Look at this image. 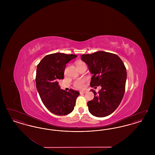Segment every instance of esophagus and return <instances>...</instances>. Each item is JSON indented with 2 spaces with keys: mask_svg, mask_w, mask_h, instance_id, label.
<instances>
[{
  "mask_svg": "<svg viewBox=\"0 0 155 155\" xmlns=\"http://www.w3.org/2000/svg\"><path fill=\"white\" fill-rule=\"evenodd\" d=\"M87 92V91H86V90H85V91H81L80 92V94H86Z\"/></svg>",
  "mask_w": 155,
  "mask_h": 155,
  "instance_id": "34e87169",
  "label": "esophagus"
}]
</instances>
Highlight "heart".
I'll use <instances>...</instances> for the list:
<instances>
[{
    "instance_id": "b5f03b06",
    "label": "heart",
    "mask_w": 155,
    "mask_h": 155,
    "mask_svg": "<svg viewBox=\"0 0 155 155\" xmlns=\"http://www.w3.org/2000/svg\"><path fill=\"white\" fill-rule=\"evenodd\" d=\"M84 63L81 62V61H79L77 63V66L78 65V64H83ZM85 82V80L84 79H81V80H77L74 82V87L78 89H82L84 88V84Z\"/></svg>"
}]
</instances>
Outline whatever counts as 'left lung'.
Segmentation results:
<instances>
[{"mask_svg": "<svg viewBox=\"0 0 155 155\" xmlns=\"http://www.w3.org/2000/svg\"><path fill=\"white\" fill-rule=\"evenodd\" d=\"M81 59L88 67L92 77L91 87L101 86L94 97L87 103L89 111L93 116L103 117L118 107L125 92L127 71L123 61L117 55L99 51L82 54Z\"/></svg>", "mask_w": 155, "mask_h": 155, "instance_id": "8db88e82", "label": "left lung"}]
</instances>
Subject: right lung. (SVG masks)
Instances as JSON below:
<instances>
[{"label":"right lung","instance_id":"right-lung-1","mask_svg":"<svg viewBox=\"0 0 155 155\" xmlns=\"http://www.w3.org/2000/svg\"><path fill=\"white\" fill-rule=\"evenodd\" d=\"M77 56L56 53L46 55L37 66L36 87L46 107L59 116L67 115L74 110L80 92L70 89L68 92L59 87V80L64 78L66 64Z\"/></svg>","mask_w":155,"mask_h":155}]
</instances>
